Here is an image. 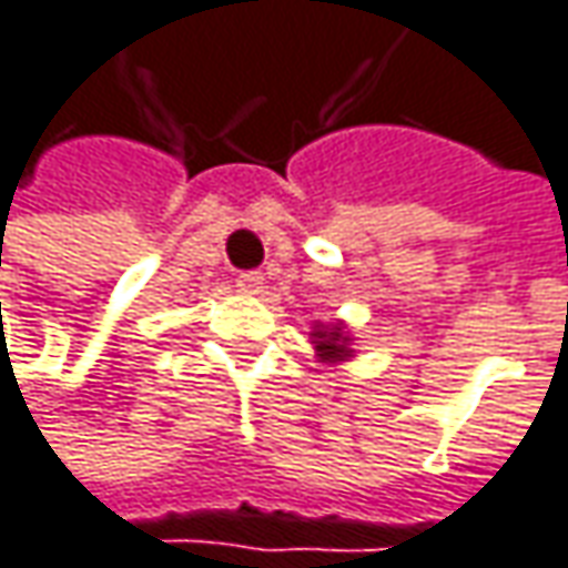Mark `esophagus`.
Returning a JSON list of instances; mask_svg holds the SVG:
<instances>
[{"mask_svg": "<svg viewBox=\"0 0 568 568\" xmlns=\"http://www.w3.org/2000/svg\"><path fill=\"white\" fill-rule=\"evenodd\" d=\"M262 274H242V277H239V291H242V294H262Z\"/></svg>", "mask_w": 568, "mask_h": 568, "instance_id": "esophagus-1", "label": "esophagus"}]
</instances>
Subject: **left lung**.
I'll use <instances>...</instances> for the list:
<instances>
[{"label": "left lung", "mask_w": 568, "mask_h": 568, "mask_svg": "<svg viewBox=\"0 0 568 568\" xmlns=\"http://www.w3.org/2000/svg\"><path fill=\"white\" fill-rule=\"evenodd\" d=\"M310 343H313V358L320 365H343L348 358H355V336L345 326L343 320L333 323H313L310 326Z\"/></svg>", "instance_id": "left-lung-1"}]
</instances>
